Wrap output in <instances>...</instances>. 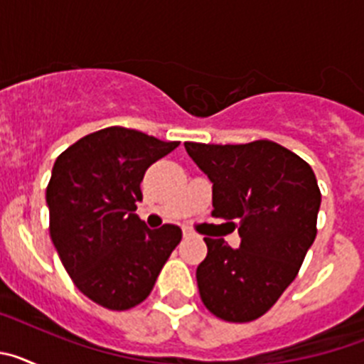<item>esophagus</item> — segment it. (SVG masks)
Segmentation results:
<instances>
[{
	"label": "esophagus",
	"instance_id": "1",
	"mask_svg": "<svg viewBox=\"0 0 364 364\" xmlns=\"http://www.w3.org/2000/svg\"><path fill=\"white\" fill-rule=\"evenodd\" d=\"M182 235H184V239H189V237H195V231H191L189 228H184V230H182Z\"/></svg>",
	"mask_w": 364,
	"mask_h": 364
}]
</instances>
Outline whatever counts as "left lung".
I'll list each match as a JSON object with an SVG mask.
<instances>
[{
  "label": "left lung",
  "instance_id": "8db88e82",
  "mask_svg": "<svg viewBox=\"0 0 364 364\" xmlns=\"http://www.w3.org/2000/svg\"><path fill=\"white\" fill-rule=\"evenodd\" d=\"M213 184V217L237 220L240 246L205 237L200 299L230 323L259 319L297 277L317 235L321 191L311 167L269 140L239 146L186 142Z\"/></svg>",
  "mask_w": 364,
  "mask_h": 364
}]
</instances>
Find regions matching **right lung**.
Instances as JSON below:
<instances>
[{"instance_id": "add662e5", "label": "right lung", "mask_w": 364, "mask_h": 364, "mask_svg": "<svg viewBox=\"0 0 364 364\" xmlns=\"http://www.w3.org/2000/svg\"><path fill=\"white\" fill-rule=\"evenodd\" d=\"M178 144L114 125L80 138L54 162L50 239L76 288L100 306L140 304L182 239L175 224L149 230L134 213L147 167Z\"/></svg>"}]
</instances>
